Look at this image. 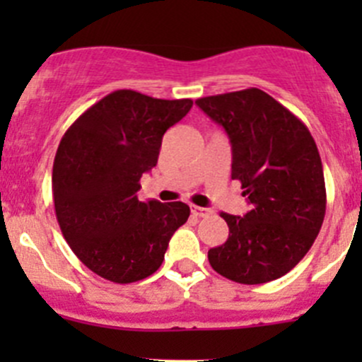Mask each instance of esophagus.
<instances>
[{"instance_id": "esophagus-1", "label": "esophagus", "mask_w": 362, "mask_h": 362, "mask_svg": "<svg viewBox=\"0 0 362 362\" xmlns=\"http://www.w3.org/2000/svg\"><path fill=\"white\" fill-rule=\"evenodd\" d=\"M191 211L194 215H198V217H206V215L214 214V211L210 210V208H203V206H196V204H191Z\"/></svg>"}]
</instances>
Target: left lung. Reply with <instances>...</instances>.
Returning <instances> with one entry per match:
<instances>
[{"label": "left lung", "mask_w": 362, "mask_h": 362, "mask_svg": "<svg viewBox=\"0 0 362 362\" xmlns=\"http://www.w3.org/2000/svg\"><path fill=\"white\" fill-rule=\"evenodd\" d=\"M231 141V178L240 180L250 211L224 214L229 236L208 250L218 275L238 284L280 279L315 242L326 215L322 160L308 127L264 90L196 100Z\"/></svg>", "instance_id": "obj_1"}]
</instances>
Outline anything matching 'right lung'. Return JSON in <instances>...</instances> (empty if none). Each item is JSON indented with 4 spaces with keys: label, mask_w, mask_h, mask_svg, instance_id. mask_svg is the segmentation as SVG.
<instances>
[{
    "label": "right lung",
    "mask_w": 362,
    "mask_h": 362,
    "mask_svg": "<svg viewBox=\"0 0 362 362\" xmlns=\"http://www.w3.org/2000/svg\"><path fill=\"white\" fill-rule=\"evenodd\" d=\"M192 100L113 90L64 133L52 168L56 217L76 257L115 284L158 272L173 233L189 218L182 202H140L141 175L158 164L163 136Z\"/></svg>",
    "instance_id": "add662e5"
}]
</instances>
